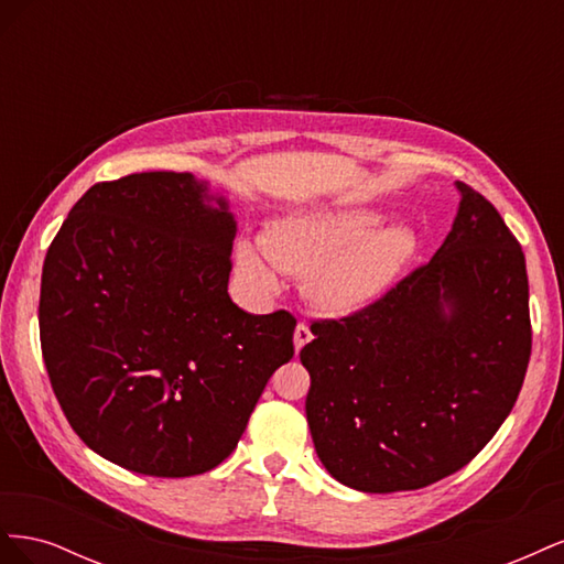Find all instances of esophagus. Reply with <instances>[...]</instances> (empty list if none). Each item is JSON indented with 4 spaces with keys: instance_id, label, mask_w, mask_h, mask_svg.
I'll use <instances>...</instances> for the list:
<instances>
[{
    "instance_id": "34e87169",
    "label": "esophagus",
    "mask_w": 564,
    "mask_h": 564,
    "mask_svg": "<svg viewBox=\"0 0 564 564\" xmlns=\"http://www.w3.org/2000/svg\"><path fill=\"white\" fill-rule=\"evenodd\" d=\"M308 340H313V332H311V324L308 322H299L296 329H294V348L296 352L308 344Z\"/></svg>"
}]
</instances>
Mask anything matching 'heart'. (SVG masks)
I'll list each match as a JSON object with an SVG mask.
<instances>
[{
    "label": "heart",
    "instance_id": "heart-1",
    "mask_svg": "<svg viewBox=\"0 0 564 564\" xmlns=\"http://www.w3.org/2000/svg\"><path fill=\"white\" fill-rule=\"evenodd\" d=\"M367 209H322L289 216L261 242L237 245V270L263 294L280 286L278 270L305 278L311 301L327 313H352L377 301L414 256V235L379 228Z\"/></svg>",
    "mask_w": 564,
    "mask_h": 564
}]
</instances>
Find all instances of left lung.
<instances>
[{"label": "left lung", "mask_w": 564, "mask_h": 564, "mask_svg": "<svg viewBox=\"0 0 564 564\" xmlns=\"http://www.w3.org/2000/svg\"><path fill=\"white\" fill-rule=\"evenodd\" d=\"M454 185L460 207L433 259L365 308L313 319L301 350L315 452L352 489L412 491L454 475L520 395L532 355L524 253L487 197Z\"/></svg>", "instance_id": "obj_1"}]
</instances>
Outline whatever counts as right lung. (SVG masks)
I'll return each instance as SVG.
<instances>
[{
    "mask_svg": "<svg viewBox=\"0 0 564 564\" xmlns=\"http://www.w3.org/2000/svg\"><path fill=\"white\" fill-rule=\"evenodd\" d=\"M187 172L91 185L51 242L42 357L84 445L152 477L216 468L240 442L296 317L228 296L235 220Z\"/></svg>",
    "mask_w": 564,
    "mask_h": 564,
    "instance_id": "1",
    "label": "right lung"
}]
</instances>
